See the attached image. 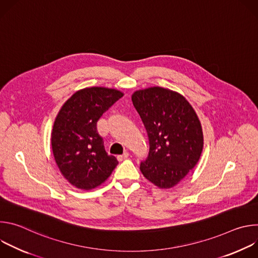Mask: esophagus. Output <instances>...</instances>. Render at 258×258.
<instances>
[{
	"label": "esophagus",
	"mask_w": 258,
	"mask_h": 258,
	"mask_svg": "<svg viewBox=\"0 0 258 258\" xmlns=\"http://www.w3.org/2000/svg\"><path fill=\"white\" fill-rule=\"evenodd\" d=\"M127 157H128V153H127V152H124L122 155H118V156H117V160H118V161H122V160L126 159Z\"/></svg>",
	"instance_id": "esophagus-1"
}]
</instances>
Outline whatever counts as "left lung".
I'll return each mask as SVG.
<instances>
[{"label":"left lung","mask_w":258,"mask_h":258,"mask_svg":"<svg viewBox=\"0 0 258 258\" xmlns=\"http://www.w3.org/2000/svg\"><path fill=\"white\" fill-rule=\"evenodd\" d=\"M132 101L149 137L150 151L141 163L143 175L170 189L198 163L203 132L195 110L179 93L161 87L136 91Z\"/></svg>","instance_id":"left-lung-1"}]
</instances>
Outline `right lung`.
I'll return each instance as SVG.
<instances>
[{
	"mask_svg": "<svg viewBox=\"0 0 258 258\" xmlns=\"http://www.w3.org/2000/svg\"><path fill=\"white\" fill-rule=\"evenodd\" d=\"M123 93L105 87L77 91L61 107L51 135L52 151L62 175L81 190H92L112 173L117 159L108 155L97 121Z\"/></svg>",
	"mask_w": 258,
	"mask_h": 258,
	"instance_id": "add662e5",
	"label": "right lung"
}]
</instances>
